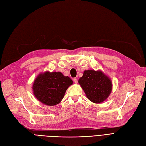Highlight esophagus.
Here are the masks:
<instances>
[{
    "instance_id": "obj_1",
    "label": "esophagus",
    "mask_w": 146,
    "mask_h": 146,
    "mask_svg": "<svg viewBox=\"0 0 146 146\" xmlns=\"http://www.w3.org/2000/svg\"><path fill=\"white\" fill-rule=\"evenodd\" d=\"M73 81H74V82L75 84H77L78 83V79H77V78H73Z\"/></svg>"
}]
</instances>
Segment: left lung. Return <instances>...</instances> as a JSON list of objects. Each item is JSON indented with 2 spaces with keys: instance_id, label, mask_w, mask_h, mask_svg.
<instances>
[{
  "instance_id": "obj_1",
  "label": "left lung",
  "mask_w": 146,
  "mask_h": 146,
  "mask_svg": "<svg viewBox=\"0 0 146 146\" xmlns=\"http://www.w3.org/2000/svg\"><path fill=\"white\" fill-rule=\"evenodd\" d=\"M78 82L87 98L95 104L106 101L112 91L110 78L100 70H85Z\"/></svg>"
}]
</instances>
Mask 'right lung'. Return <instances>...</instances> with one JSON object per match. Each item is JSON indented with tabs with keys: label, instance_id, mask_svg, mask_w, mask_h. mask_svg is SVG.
Wrapping results in <instances>:
<instances>
[{
	"label": "right lung",
	"instance_id": "add662e5",
	"mask_svg": "<svg viewBox=\"0 0 146 146\" xmlns=\"http://www.w3.org/2000/svg\"><path fill=\"white\" fill-rule=\"evenodd\" d=\"M73 83L71 79L61 72L47 71L36 77L32 89L37 100L45 105L53 106L60 102L65 92Z\"/></svg>",
	"mask_w": 146,
	"mask_h": 146
}]
</instances>
